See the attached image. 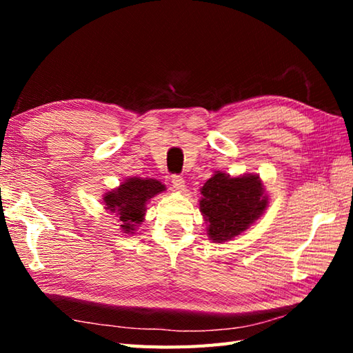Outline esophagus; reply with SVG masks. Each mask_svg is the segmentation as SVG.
<instances>
[{
  "mask_svg": "<svg viewBox=\"0 0 353 353\" xmlns=\"http://www.w3.org/2000/svg\"><path fill=\"white\" fill-rule=\"evenodd\" d=\"M171 183H172V188H174L176 191H183L185 190V181H183L182 176H172Z\"/></svg>",
  "mask_w": 353,
  "mask_h": 353,
  "instance_id": "34e87169",
  "label": "esophagus"
}]
</instances>
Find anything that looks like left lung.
I'll return each mask as SVG.
<instances>
[{
	"label": "left lung",
	"mask_w": 353,
	"mask_h": 353,
	"mask_svg": "<svg viewBox=\"0 0 353 353\" xmlns=\"http://www.w3.org/2000/svg\"><path fill=\"white\" fill-rule=\"evenodd\" d=\"M200 212L214 243L229 241L264 214L268 197L256 174L230 177L216 171L201 188Z\"/></svg>",
	"instance_id": "8db88e82"
}]
</instances>
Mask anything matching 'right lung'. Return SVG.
Segmentation results:
<instances>
[{
	"mask_svg": "<svg viewBox=\"0 0 353 353\" xmlns=\"http://www.w3.org/2000/svg\"><path fill=\"white\" fill-rule=\"evenodd\" d=\"M162 191H165V185L156 179L130 177L117 190L104 194V208L118 216L123 234H133L144 221L147 201Z\"/></svg>",
	"mask_w": 353,
	"mask_h": 353,
	"instance_id": "1",
	"label": "right lung"
}]
</instances>
